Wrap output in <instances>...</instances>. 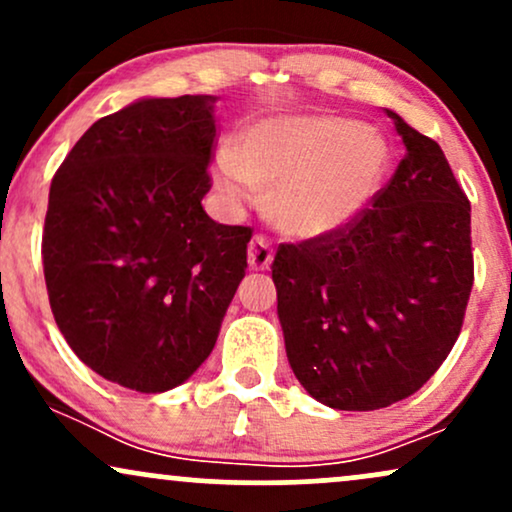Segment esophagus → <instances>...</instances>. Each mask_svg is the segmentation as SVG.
Returning <instances> with one entry per match:
<instances>
[{"mask_svg":"<svg viewBox=\"0 0 512 512\" xmlns=\"http://www.w3.org/2000/svg\"><path fill=\"white\" fill-rule=\"evenodd\" d=\"M272 245L264 236H255L248 245V264L255 272H262V269H269L272 264Z\"/></svg>","mask_w":512,"mask_h":512,"instance_id":"34e87169","label":"esophagus"}]
</instances>
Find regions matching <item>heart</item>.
<instances>
[{
  "label": "heart",
  "instance_id": "obj_1",
  "mask_svg": "<svg viewBox=\"0 0 512 512\" xmlns=\"http://www.w3.org/2000/svg\"><path fill=\"white\" fill-rule=\"evenodd\" d=\"M390 149L363 122L337 115H286L257 122L238 149L216 158V187L231 199L269 195L286 236L313 240L351 226L383 190Z\"/></svg>",
  "mask_w": 512,
  "mask_h": 512
}]
</instances>
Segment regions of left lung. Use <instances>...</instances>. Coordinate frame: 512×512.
<instances>
[{"label":"left lung","mask_w":512,"mask_h":512,"mask_svg":"<svg viewBox=\"0 0 512 512\" xmlns=\"http://www.w3.org/2000/svg\"><path fill=\"white\" fill-rule=\"evenodd\" d=\"M385 113L407 154L373 207L332 236L281 245L272 264L293 375L342 411L414 395L460 337L474 284L472 207L448 158Z\"/></svg>","instance_id":"1"}]
</instances>
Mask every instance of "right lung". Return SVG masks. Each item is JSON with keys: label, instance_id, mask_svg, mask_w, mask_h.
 <instances>
[{"label": "right lung", "instance_id": "1", "mask_svg": "<svg viewBox=\"0 0 512 512\" xmlns=\"http://www.w3.org/2000/svg\"><path fill=\"white\" fill-rule=\"evenodd\" d=\"M214 96L139 98L86 129L50 185V308L88 368L173 390L207 361L248 267V226L202 207Z\"/></svg>", "mask_w": 512, "mask_h": 512}]
</instances>
